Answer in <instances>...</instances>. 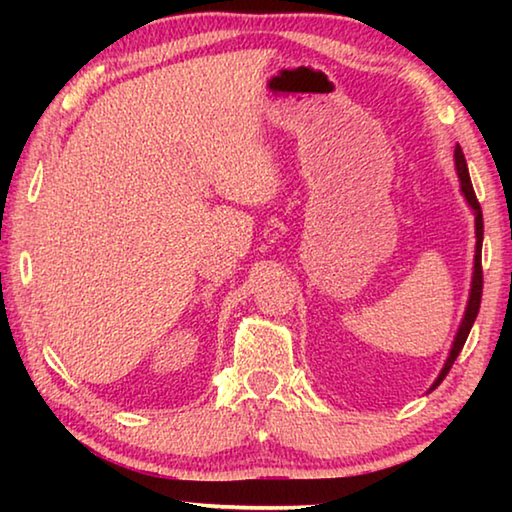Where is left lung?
<instances>
[{
	"label": "left lung",
	"mask_w": 512,
	"mask_h": 512,
	"mask_svg": "<svg viewBox=\"0 0 512 512\" xmlns=\"http://www.w3.org/2000/svg\"><path fill=\"white\" fill-rule=\"evenodd\" d=\"M454 162H456V173H458V180H461V192L465 196L467 205L474 210V228H476V250H474V273H472V287H470V300H467V307H465V316L461 320V327H458L456 332V339L452 343V350H449V357L445 361L443 370H440L438 379L433 381L431 391L436 388L440 381L447 377L449 368L454 366V361L458 354H461L463 345L467 341V334H470V329L476 320V314H479V307H481V293H483V271H481V246H483V214H481V205L476 201V194H474V187H472V180H470V171H467V162H465V155L461 151V146H456L454 149Z\"/></svg>",
	"instance_id": "8db88e82"
}]
</instances>
